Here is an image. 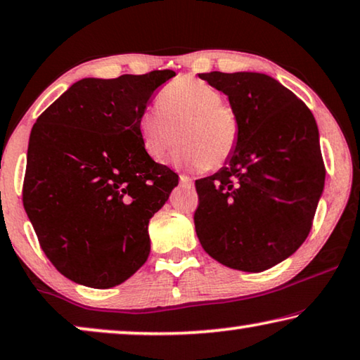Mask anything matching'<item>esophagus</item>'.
<instances>
[{
  "mask_svg": "<svg viewBox=\"0 0 360 360\" xmlns=\"http://www.w3.org/2000/svg\"><path fill=\"white\" fill-rule=\"evenodd\" d=\"M180 185L185 186V188H191L193 180L190 179V176H186V175H180Z\"/></svg>",
  "mask_w": 360,
  "mask_h": 360,
  "instance_id": "1",
  "label": "esophagus"
}]
</instances>
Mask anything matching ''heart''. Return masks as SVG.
I'll list each match as a JSON object with an SVG mask.
<instances>
[{
  "label": "heart",
  "mask_w": 360,
  "mask_h": 360,
  "mask_svg": "<svg viewBox=\"0 0 360 360\" xmlns=\"http://www.w3.org/2000/svg\"><path fill=\"white\" fill-rule=\"evenodd\" d=\"M158 105L138 118L139 139L150 159H165L176 144V131L181 146L175 159L185 167L216 170L236 153L240 122L216 87L196 77H180L164 87Z\"/></svg>",
  "instance_id": "obj_1"
}]
</instances>
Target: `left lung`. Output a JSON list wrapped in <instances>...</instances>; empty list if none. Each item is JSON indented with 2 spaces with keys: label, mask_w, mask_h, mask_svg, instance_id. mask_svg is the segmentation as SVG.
Segmentation results:
<instances>
[{
  "label": "left lung",
  "mask_w": 360,
  "mask_h": 360,
  "mask_svg": "<svg viewBox=\"0 0 360 360\" xmlns=\"http://www.w3.org/2000/svg\"><path fill=\"white\" fill-rule=\"evenodd\" d=\"M229 97L240 139L226 167L195 181V229L207 255L259 273L309 236L325 186L319 128L309 107L262 72H201Z\"/></svg>",
  "instance_id": "left-lung-1"
}]
</instances>
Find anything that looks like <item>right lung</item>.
Instances as JSON below:
<instances>
[{
  "label": "right lung",
  "instance_id": "right-lung-1",
  "mask_svg": "<svg viewBox=\"0 0 360 360\" xmlns=\"http://www.w3.org/2000/svg\"><path fill=\"white\" fill-rule=\"evenodd\" d=\"M172 70L86 77L35 122L24 210L51 264L89 288L122 284L149 257V219L179 175L143 149L138 118Z\"/></svg>",
  "mask_w": 360,
  "mask_h": 360
}]
</instances>
